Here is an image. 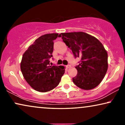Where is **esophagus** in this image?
Listing matches in <instances>:
<instances>
[{
	"label": "esophagus",
	"mask_w": 125,
	"mask_h": 125,
	"mask_svg": "<svg viewBox=\"0 0 125 125\" xmlns=\"http://www.w3.org/2000/svg\"><path fill=\"white\" fill-rule=\"evenodd\" d=\"M71 65H66V68H67V69H69V68H71Z\"/></svg>",
	"instance_id": "esophagus-1"
}]
</instances>
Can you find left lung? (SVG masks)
Listing matches in <instances>:
<instances>
[{
	"label": "left lung",
	"instance_id": "left-lung-1",
	"mask_svg": "<svg viewBox=\"0 0 125 125\" xmlns=\"http://www.w3.org/2000/svg\"><path fill=\"white\" fill-rule=\"evenodd\" d=\"M59 37L71 49L75 58H81L75 67L77 75L72 79L74 84L87 90L98 86L108 68L107 53L101 42L83 32L61 33Z\"/></svg>",
	"mask_w": 125,
	"mask_h": 125
}]
</instances>
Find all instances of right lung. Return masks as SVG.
Listing matches in <instances>:
<instances>
[{
    "label": "right lung",
    "mask_w": 125,
    "mask_h": 125,
    "mask_svg": "<svg viewBox=\"0 0 125 125\" xmlns=\"http://www.w3.org/2000/svg\"><path fill=\"white\" fill-rule=\"evenodd\" d=\"M58 33L45 34L35 41L23 54L20 69L24 78L33 89L47 92L53 89L65 73L64 66L50 65L53 40Z\"/></svg>",
    "instance_id": "obj_1"
}]
</instances>
